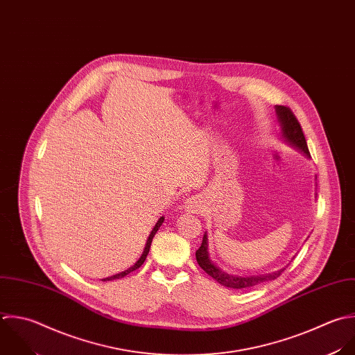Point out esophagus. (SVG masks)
I'll use <instances>...</instances> for the list:
<instances>
[{
    "instance_id": "34e87169",
    "label": "esophagus",
    "mask_w": 355,
    "mask_h": 355,
    "mask_svg": "<svg viewBox=\"0 0 355 355\" xmlns=\"http://www.w3.org/2000/svg\"><path fill=\"white\" fill-rule=\"evenodd\" d=\"M202 207H203V205H202V200L199 196H191L184 203V209L188 213H199L202 210Z\"/></svg>"
}]
</instances>
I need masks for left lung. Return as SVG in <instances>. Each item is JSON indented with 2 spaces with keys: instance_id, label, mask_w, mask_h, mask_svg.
Segmentation results:
<instances>
[{
  "instance_id": "8db88e82",
  "label": "left lung",
  "mask_w": 355,
  "mask_h": 355,
  "mask_svg": "<svg viewBox=\"0 0 355 355\" xmlns=\"http://www.w3.org/2000/svg\"><path fill=\"white\" fill-rule=\"evenodd\" d=\"M275 112H277L278 123L281 125L282 139L286 144H289L291 146L299 149L306 157L310 159L311 156H310V152H309V148H307V142H306L302 125L297 121L296 116L292 113V110L289 107L281 106V105L275 106ZM196 260H198V264L200 266V268L205 272H207L214 281H217L221 286L231 288V289H249V288L274 281L286 270V268H281V270L274 271L271 274L249 275V277H239V275L228 274V272L223 271L220 267H217V264H214V261L211 260L210 252H209L207 232H205L202 245L196 250Z\"/></svg>"
}]
</instances>
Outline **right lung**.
Segmentation results:
<instances>
[{
    "label": "right lung",
    "instance_id": "obj_1",
    "mask_svg": "<svg viewBox=\"0 0 355 355\" xmlns=\"http://www.w3.org/2000/svg\"><path fill=\"white\" fill-rule=\"evenodd\" d=\"M163 221H164V217H160L159 220H157V223H156V225L153 227V230L150 231V234H149V236H148V239H146V243H145V248H144V252H142V254H141V257L138 259V261L132 266V267H130V268H127V270H124V271H121V272H119V274H116V275H112V277H107V278H103L102 281L103 282H106V281H113V279H120V278H124L125 275H128L130 272H132V271H135L137 268H139L142 264H144V261L146 260V256H148V253H149V249H150V243H152V239H153V236H155V234L159 231V228H160V225L163 224Z\"/></svg>",
    "mask_w": 355,
    "mask_h": 355
}]
</instances>
